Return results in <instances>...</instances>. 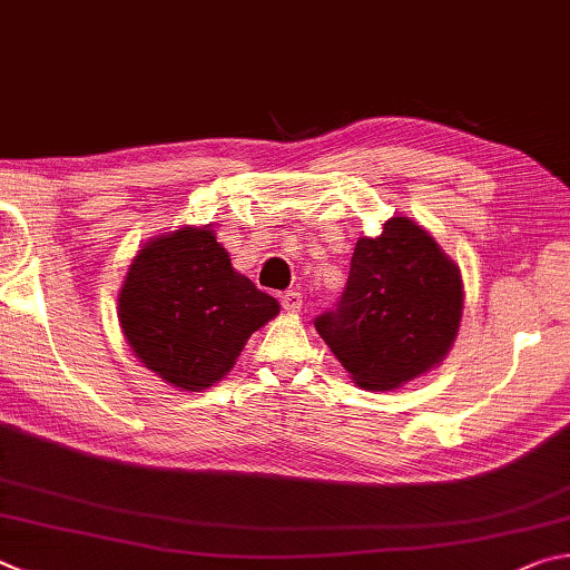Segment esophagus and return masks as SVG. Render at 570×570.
I'll use <instances>...</instances> for the list:
<instances>
[{"instance_id": "obj_1", "label": "esophagus", "mask_w": 570, "mask_h": 570, "mask_svg": "<svg viewBox=\"0 0 570 570\" xmlns=\"http://www.w3.org/2000/svg\"><path fill=\"white\" fill-rule=\"evenodd\" d=\"M282 306L286 308V312H292V314H296V312H302V306H304V296L298 294V292H286L284 296H282Z\"/></svg>"}]
</instances>
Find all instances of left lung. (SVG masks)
Listing matches in <instances>:
<instances>
[{
    "mask_svg": "<svg viewBox=\"0 0 570 570\" xmlns=\"http://www.w3.org/2000/svg\"><path fill=\"white\" fill-rule=\"evenodd\" d=\"M463 314L459 266L409 216L361 236L336 308L314 326L354 384L391 391L449 354Z\"/></svg>",
    "mask_w": 570,
    "mask_h": 570,
    "instance_id": "obj_1",
    "label": "left lung"
}]
</instances>
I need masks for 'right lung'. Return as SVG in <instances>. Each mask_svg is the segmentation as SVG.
Segmentation results:
<instances>
[{"label":"right lung","instance_id":"right-lung-1","mask_svg":"<svg viewBox=\"0 0 570 570\" xmlns=\"http://www.w3.org/2000/svg\"><path fill=\"white\" fill-rule=\"evenodd\" d=\"M276 314V298L234 272L212 226H184L144 244L119 292V324L134 356L186 391L222 381Z\"/></svg>","mask_w":570,"mask_h":570}]
</instances>
